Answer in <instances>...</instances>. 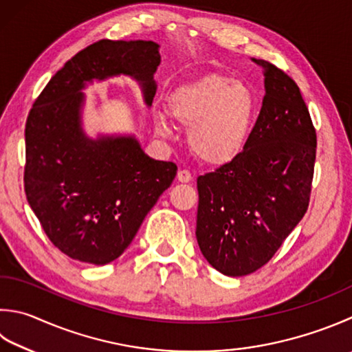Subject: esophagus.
Segmentation results:
<instances>
[{"label":"esophagus","mask_w":352,"mask_h":352,"mask_svg":"<svg viewBox=\"0 0 352 352\" xmlns=\"http://www.w3.org/2000/svg\"><path fill=\"white\" fill-rule=\"evenodd\" d=\"M177 181L179 182H184V184H187V182H190L191 181V173L188 170H181L177 173Z\"/></svg>","instance_id":"1"}]
</instances>
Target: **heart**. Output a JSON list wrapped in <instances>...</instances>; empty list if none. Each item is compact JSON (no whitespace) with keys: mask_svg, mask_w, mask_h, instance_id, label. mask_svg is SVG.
Returning a JSON list of instances; mask_svg holds the SVG:
<instances>
[{"mask_svg":"<svg viewBox=\"0 0 352 352\" xmlns=\"http://www.w3.org/2000/svg\"><path fill=\"white\" fill-rule=\"evenodd\" d=\"M256 113V98L247 84L222 75H208L176 89L168 115L188 130L193 153L210 165L233 162L247 147ZM161 136L171 130L162 113H155Z\"/></svg>","mask_w":352,"mask_h":352,"instance_id":"b5f03b06","label":"heart"}]
</instances>
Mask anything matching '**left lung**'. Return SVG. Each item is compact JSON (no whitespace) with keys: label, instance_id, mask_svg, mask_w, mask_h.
<instances>
[{"label":"left lung","instance_id":"left-lung-1","mask_svg":"<svg viewBox=\"0 0 352 352\" xmlns=\"http://www.w3.org/2000/svg\"><path fill=\"white\" fill-rule=\"evenodd\" d=\"M265 96L247 147L233 162L197 177L196 239L219 273L263 267L308 210L316 130L297 84L263 59Z\"/></svg>","mask_w":352,"mask_h":352}]
</instances>
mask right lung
I'll return each instance as SVG.
<instances>
[{
    "label": "right lung",
    "mask_w": 352,
    "mask_h": 352,
    "mask_svg": "<svg viewBox=\"0 0 352 352\" xmlns=\"http://www.w3.org/2000/svg\"><path fill=\"white\" fill-rule=\"evenodd\" d=\"M161 64L153 41L101 39L55 73L25 122L24 190L45 234L64 254L105 265L121 256L176 176L173 162L145 155L135 135L84 130V89L130 76L150 107Z\"/></svg>",
    "instance_id": "1"
}]
</instances>
